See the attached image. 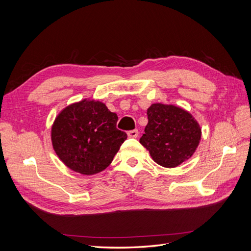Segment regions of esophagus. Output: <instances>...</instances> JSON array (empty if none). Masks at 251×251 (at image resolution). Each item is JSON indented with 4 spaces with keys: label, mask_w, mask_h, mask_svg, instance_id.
I'll return each mask as SVG.
<instances>
[{
    "label": "esophagus",
    "mask_w": 251,
    "mask_h": 251,
    "mask_svg": "<svg viewBox=\"0 0 251 251\" xmlns=\"http://www.w3.org/2000/svg\"><path fill=\"white\" fill-rule=\"evenodd\" d=\"M127 136L130 138H136L138 136V130H132L127 132Z\"/></svg>",
    "instance_id": "obj_1"
}]
</instances>
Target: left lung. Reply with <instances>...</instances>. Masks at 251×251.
<instances>
[{
  "mask_svg": "<svg viewBox=\"0 0 251 251\" xmlns=\"http://www.w3.org/2000/svg\"><path fill=\"white\" fill-rule=\"evenodd\" d=\"M140 143L153 160L164 168L188 160L201 140V127L189 112L173 104L153 103Z\"/></svg>",
  "mask_w": 251,
  "mask_h": 251,
  "instance_id": "8db88e82",
  "label": "left lung"
}]
</instances>
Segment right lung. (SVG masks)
<instances>
[{"label":"right lung","mask_w":251,"mask_h":251,"mask_svg":"<svg viewBox=\"0 0 251 251\" xmlns=\"http://www.w3.org/2000/svg\"><path fill=\"white\" fill-rule=\"evenodd\" d=\"M118 117L105 104L82 100L66 107L51 128L52 146L62 162L81 175H94L113 161L126 134L116 127Z\"/></svg>","instance_id":"add662e5"}]
</instances>
